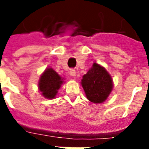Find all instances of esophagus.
I'll return each mask as SVG.
<instances>
[{"label":"esophagus","mask_w":149,"mask_h":149,"mask_svg":"<svg viewBox=\"0 0 149 149\" xmlns=\"http://www.w3.org/2000/svg\"><path fill=\"white\" fill-rule=\"evenodd\" d=\"M70 74L71 76H73V77H74V76H75V74H76V71H75L74 69H71V70H70Z\"/></svg>","instance_id":"esophagus-1"}]
</instances>
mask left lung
Listing matches in <instances>:
<instances>
[{
  "label": "left lung",
  "instance_id": "left-lung-1",
  "mask_svg": "<svg viewBox=\"0 0 149 149\" xmlns=\"http://www.w3.org/2000/svg\"><path fill=\"white\" fill-rule=\"evenodd\" d=\"M81 81L87 99L95 104L105 101L113 88L111 76L104 67L96 63L84 75Z\"/></svg>",
  "mask_w": 149,
  "mask_h": 149
}]
</instances>
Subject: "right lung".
<instances>
[{"instance_id": "1", "label": "right lung", "mask_w": 149, "mask_h": 149, "mask_svg": "<svg viewBox=\"0 0 149 149\" xmlns=\"http://www.w3.org/2000/svg\"><path fill=\"white\" fill-rule=\"evenodd\" d=\"M62 84L63 80L61 77L54 70L49 68L45 70L40 76L39 89L44 97L47 99H54Z\"/></svg>"}]
</instances>
